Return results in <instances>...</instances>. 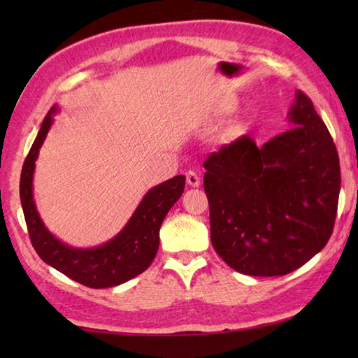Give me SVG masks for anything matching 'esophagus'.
<instances>
[{"mask_svg":"<svg viewBox=\"0 0 358 358\" xmlns=\"http://www.w3.org/2000/svg\"><path fill=\"white\" fill-rule=\"evenodd\" d=\"M186 183L189 185L191 187H199V186H201V177H199L196 172L189 171L186 173Z\"/></svg>","mask_w":358,"mask_h":358,"instance_id":"1","label":"esophagus"}]
</instances>
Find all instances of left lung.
Returning a JSON list of instances; mask_svg holds the SVG:
<instances>
[{"label": "left lung", "mask_w": 358, "mask_h": 358, "mask_svg": "<svg viewBox=\"0 0 358 358\" xmlns=\"http://www.w3.org/2000/svg\"><path fill=\"white\" fill-rule=\"evenodd\" d=\"M287 123L290 129L262 147L246 134L203 162L211 245L243 275L300 268L335 226L341 173L330 132L301 92Z\"/></svg>", "instance_id": "obj_1"}]
</instances>
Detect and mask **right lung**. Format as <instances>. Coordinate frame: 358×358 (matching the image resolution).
Wrapping results in <instances>:
<instances>
[{"label": "right lung", "instance_id": "right-lung-1", "mask_svg": "<svg viewBox=\"0 0 358 358\" xmlns=\"http://www.w3.org/2000/svg\"><path fill=\"white\" fill-rule=\"evenodd\" d=\"M58 112L59 107L53 106L45 115L22 169L20 202L29 238L39 257L71 280L93 289L118 286L143 273L153 262L159 248L161 224L185 191V175L148 189L124 227L106 243L93 248L64 243L42 221L33 192L36 159Z\"/></svg>", "mask_w": 358, "mask_h": 358}]
</instances>
